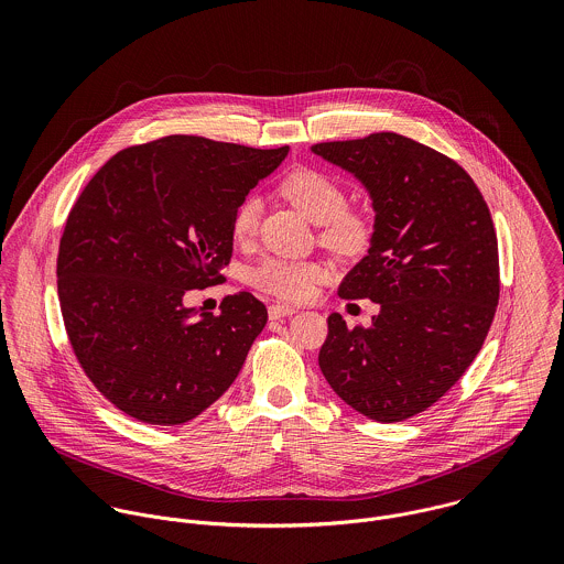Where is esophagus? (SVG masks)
Masks as SVG:
<instances>
[{"label": "esophagus", "instance_id": "34e87169", "mask_svg": "<svg viewBox=\"0 0 564 564\" xmlns=\"http://www.w3.org/2000/svg\"><path fill=\"white\" fill-rule=\"evenodd\" d=\"M295 313H297L295 306H289V304H273V306H269V317H271V319L291 317V315H295Z\"/></svg>", "mask_w": 564, "mask_h": 564}]
</instances>
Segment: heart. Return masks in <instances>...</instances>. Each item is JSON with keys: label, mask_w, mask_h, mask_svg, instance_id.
<instances>
[{"label": "heart", "mask_w": 564, "mask_h": 564, "mask_svg": "<svg viewBox=\"0 0 564 564\" xmlns=\"http://www.w3.org/2000/svg\"><path fill=\"white\" fill-rule=\"evenodd\" d=\"M282 195L295 204L315 226H322L319 239L340 258H358L373 239L369 217L347 210V195L338 182L315 169H297L282 182ZM260 202L245 197L235 210L232 230L239 241L256 235ZM323 278V267L313 260L267 258L251 273L249 282L284 300H304Z\"/></svg>", "instance_id": "b5f03b06"}]
</instances>
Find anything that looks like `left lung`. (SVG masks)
Instances as JSON below:
<instances>
[{
	"label": "left lung",
	"mask_w": 564,
	"mask_h": 564,
	"mask_svg": "<svg viewBox=\"0 0 564 564\" xmlns=\"http://www.w3.org/2000/svg\"><path fill=\"white\" fill-rule=\"evenodd\" d=\"M369 193L373 239L338 295L371 300V327L327 317L319 367L360 414L395 423L438 402L467 371L499 300L497 237L458 162L395 132L317 143Z\"/></svg>",
	"instance_id": "obj_1"
}]
</instances>
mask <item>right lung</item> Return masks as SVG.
I'll list each match as a JSON object with an SVG mask.
<instances>
[{
  "label": "right lung",
  "mask_w": 564,
  "mask_h": 564,
  "mask_svg": "<svg viewBox=\"0 0 564 564\" xmlns=\"http://www.w3.org/2000/svg\"><path fill=\"white\" fill-rule=\"evenodd\" d=\"M286 154L173 134L84 186L61 239V311L84 373L126 414L180 425L237 380L264 304L242 291L213 315L184 293L224 280L235 210Z\"/></svg>",
  "instance_id": "add662e5"
}]
</instances>
